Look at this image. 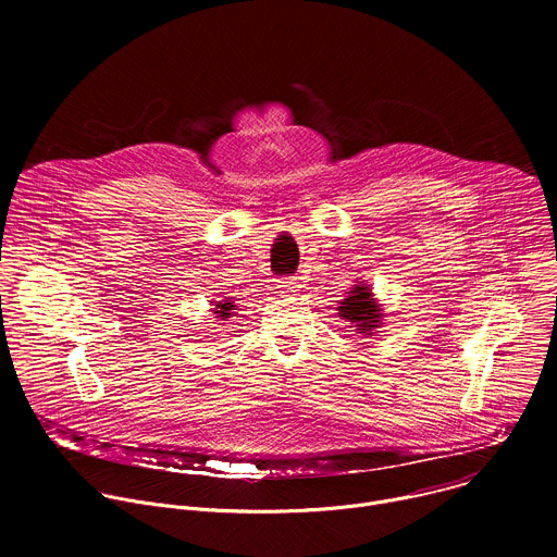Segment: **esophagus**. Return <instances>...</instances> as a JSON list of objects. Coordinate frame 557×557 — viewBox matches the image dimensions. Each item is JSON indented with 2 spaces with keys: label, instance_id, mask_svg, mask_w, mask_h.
<instances>
[{
  "label": "esophagus",
  "instance_id": "1",
  "mask_svg": "<svg viewBox=\"0 0 557 557\" xmlns=\"http://www.w3.org/2000/svg\"><path fill=\"white\" fill-rule=\"evenodd\" d=\"M280 288H282V293L297 295L299 288H301V282H299V277H286V280L280 282Z\"/></svg>",
  "mask_w": 557,
  "mask_h": 557
}]
</instances>
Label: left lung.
Here are the masks:
<instances>
[{
    "label": "left lung",
    "instance_id": "obj_1",
    "mask_svg": "<svg viewBox=\"0 0 557 557\" xmlns=\"http://www.w3.org/2000/svg\"><path fill=\"white\" fill-rule=\"evenodd\" d=\"M339 317L355 324L359 333L372 335L370 331H374L381 322V308L366 284H355L350 295L339 306Z\"/></svg>",
    "mask_w": 557,
    "mask_h": 557
}]
</instances>
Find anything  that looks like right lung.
Here are the masks:
<instances>
[{
	"label": "right lung",
	"mask_w": 557,
	"mask_h": 557,
	"mask_svg": "<svg viewBox=\"0 0 557 557\" xmlns=\"http://www.w3.org/2000/svg\"><path fill=\"white\" fill-rule=\"evenodd\" d=\"M235 310V304L231 301V297L228 299H224V301H215V314L220 317V320H226V317H231V312Z\"/></svg>",
	"instance_id": "add662e5"
}]
</instances>
